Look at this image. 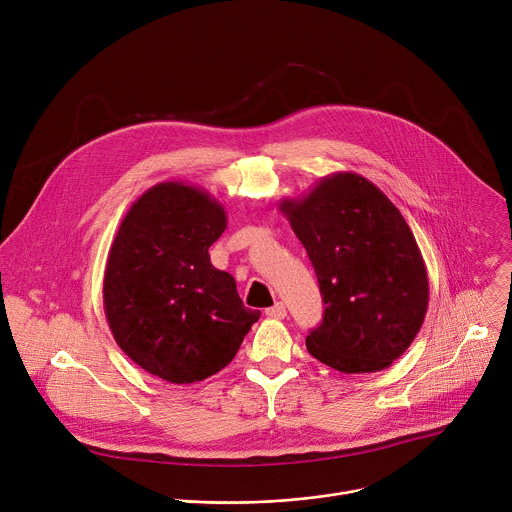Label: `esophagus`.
Returning <instances> with one entry per match:
<instances>
[{
	"label": "esophagus",
	"mask_w": 512,
	"mask_h": 512,
	"mask_svg": "<svg viewBox=\"0 0 512 512\" xmlns=\"http://www.w3.org/2000/svg\"><path fill=\"white\" fill-rule=\"evenodd\" d=\"M266 316H270V318H284L286 316V306L282 302H276L272 308L266 310Z\"/></svg>",
	"instance_id": "34e87169"
}]
</instances>
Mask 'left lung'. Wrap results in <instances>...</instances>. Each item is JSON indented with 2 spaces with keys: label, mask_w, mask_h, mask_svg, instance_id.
I'll return each instance as SVG.
<instances>
[{
  "label": "left lung",
  "mask_w": 512,
  "mask_h": 512,
  "mask_svg": "<svg viewBox=\"0 0 512 512\" xmlns=\"http://www.w3.org/2000/svg\"><path fill=\"white\" fill-rule=\"evenodd\" d=\"M280 212L318 276L324 316L308 352L344 374L378 372L416 338L428 308V274L398 208L370 180L336 172Z\"/></svg>",
  "instance_id": "8db88e82"
}]
</instances>
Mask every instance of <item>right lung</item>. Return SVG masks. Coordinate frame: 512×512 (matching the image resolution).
Wrapping results in <instances>:
<instances>
[{"instance_id": "obj_1", "label": "right lung", "mask_w": 512, "mask_h": 512, "mask_svg": "<svg viewBox=\"0 0 512 512\" xmlns=\"http://www.w3.org/2000/svg\"><path fill=\"white\" fill-rule=\"evenodd\" d=\"M226 224L210 192L162 182L132 204L110 246L104 310L114 340L166 382L220 372L260 318L242 304L236 280L210 262Z\"/></svg>"}]
</instances>
